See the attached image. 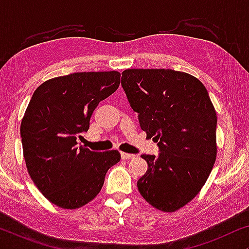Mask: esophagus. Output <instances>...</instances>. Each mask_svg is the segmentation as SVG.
Here are the masks:
<instances>
[{
    "instance_id": "34e87169",
    "label": "esophagus",
    "mask_w": 249,
    "mask_h": 249,
    "mask_svg": "<svg viewBox=\"0 0 249 249\" xmlns=\"http://www.w3.org/2000/svg\"><path fill=\"white\" fill-rule=\"evenodd\" d=\"M121 158L124 160H129V159H134L135 154H129V153H124L121 152Z\"/></svg>"
}]
</instances>
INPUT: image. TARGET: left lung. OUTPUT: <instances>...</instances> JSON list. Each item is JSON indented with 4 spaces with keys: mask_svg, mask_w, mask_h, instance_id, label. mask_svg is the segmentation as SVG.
I'll return each mask as SVG.
<instances>
[{
    "mask_svg": "<svg viewBox=\"0 0 249 249\" xmlns=\"http://www.w3.org/2000/svg\"><path fill=\"white\" fill-rule=\"evenodd\" d=\"M121 85L141 128L158 142L159 155L142 154L148 169L137 181L156 209L175 212L190 202L216 159V113L206 88L171 69H128Z\"/></svg>",
    "mask_w": 249,
    "mask_h": 249,
    "instance_id": "left-lung-1",
    "label": "left lung"
}]
</instances>
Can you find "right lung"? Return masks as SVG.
<instances>
[{
  "mask_svg": "<svg viewBox=\"0 0 249 249\" xmlns=\"http://www.w3.org/2000/svg\"><path fill=\"white\" fill-rule=\"evenodd\" d=\"M119 85L118 71L74 72L34 91L20 127L23 156L34 183L56 206L73 210L89 203L120 161L118 151L91 152L77 142L98 103Z\"/></svg>",
  "mask_w": 249,
  "mask_h": 249,
  "instance_id": "add662e5",
  "label": "right lung"
}]
</instances>
